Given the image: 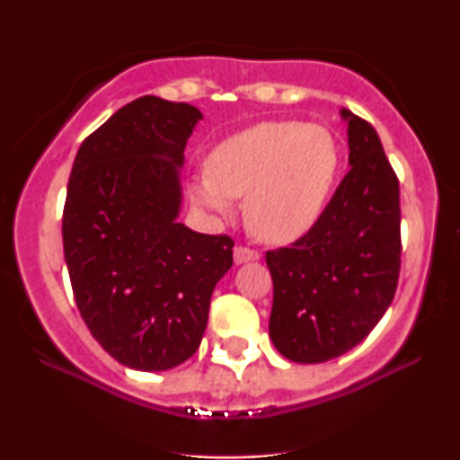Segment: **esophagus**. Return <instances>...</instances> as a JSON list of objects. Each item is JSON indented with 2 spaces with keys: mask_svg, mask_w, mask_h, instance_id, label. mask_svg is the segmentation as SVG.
Here are the masks:
<instances>
[{
  "mask_svg": "<svg viewBox=\"0 0 460 460\" xmlns=\"http://www.w3.org/2000/svg\"><path fill=\"white\" fill-rule=\"evenodd\" d=\"M234 260H235V263L257 261V260H260V252L252 251V248H246V246H235V251H234Z\"/></svg>",
  "mask_w": 460,
  "mask_h": 460,
  "instance_id": "34e87169",
  "label": "esophagus"
}]
</instances>
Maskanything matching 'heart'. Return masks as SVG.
<instances>
[{"label": "heart", "instance_id": "heart-1", "mask_svg": "<svg viewBox=\"0 0 460 460\" xmlns=\"http://www.w3.org/2000/svg\"><path fill=\"white\" fill-rule=\"evenodd\" d=\"M208 175L190 186L199 208L234 212L244 197L248 229L263 242L285 244L320 218L340 171V149L322 125L270 120L235 131L209 151Z\"/></svg>", "mask_w": 460, "mask_h": 460}]
</instances>
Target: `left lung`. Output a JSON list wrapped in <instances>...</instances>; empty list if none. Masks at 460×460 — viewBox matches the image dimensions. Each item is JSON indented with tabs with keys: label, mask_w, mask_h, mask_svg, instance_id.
<instances>
[{
	"label": "left lung",
	"mask_w": 460,
	"mask_h": 460,
	"mask_svg": "<svg viewBox=\"0 0 460 460\" xmlns=\"http://www.w3.org/2000/svg\"><path fill=\"white\" fill-rule=\"evenodd\" d=\"M340 114L350 171L307 234L266 252L274 285L270 340L294 363H324L361 344L398 285V177L376 129L348 110Z\"/></svg>",
	"instance_id": "obj_1"
}]
</instances>
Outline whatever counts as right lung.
<instances>
[{"instance_id": "1", "label": "right lung", "mask_w": 460, "mask_h": 460, "mask_svg": "<svg viewBox=\"0 0 460 460\" xmlns=\"http://www.w3.org/2000/svg\"><path fill=\"white\" fill-rule=\"evenodd\" d=\"M203 114L136 99L79 146L62 244L73 296L93 337L131 369L164 372L197 352L234 240L179 223L181 166Z\"/></svg>"}]
</instances>
